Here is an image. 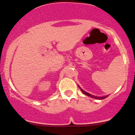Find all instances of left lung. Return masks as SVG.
Wrapping results in <instances>:
<instances>
[{
	"label": "left lung",
	"instance_id": "1",
	"mask_svg": "<svg viewBox=\"0 0 135 135\" xmlns=\"http://www.w3.org/2000/svg\"><path fill=\"white\" fill-rule=\"evenodd\" d=\"M79 88H80V87H79ZM80 90H81V91H82V92L83 93V94H84L85 95H88V96L91 97V98H95V99H105V98H106L108 96V95H105V96H102V97L95 96V95H91V94H89V93L86 92V91H85L84 90H82V89L80 88Z\"/></svg>",
	"mask_w": 135,
	"mask_h": 135
}]
</instances>
